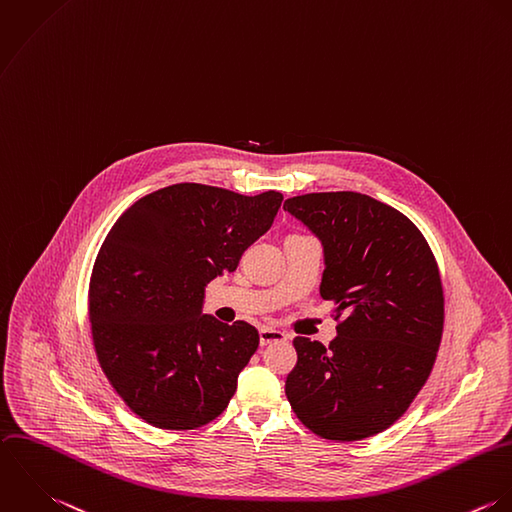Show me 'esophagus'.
<instances>
[{
    "mask_svg": "<svg viewBox=\"0 0 512 512\" xmlns=\"http://www.w3.org/2000/svg\"><path fill=\"white\" fill-rule=\"evenodd\" d=\"M286 334L272 330V328H262L260 330V345H270V343H278V341H286Z\"/></svg>",
    "mask_w": 512,
    "mask_h": 512,
    "instance_id": "1",
    "label": "esophagus"
}]
</instances>
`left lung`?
I'll list each match as a JSON object with an SVG mask.
<instances>
[{
    "label": "left lung",
    "instance_id": "left-lung-1",
    "mask_svg": "<svg viewBox=\"0 0 512 512\" xmlns=\"http://www.w3.org/2000/svg\"><path fill=\"white\" fill-rule=\"evenodd\" d=\"M324 248L320 294L343 316L328 347L296 338L286 395L298 419L332 441L393 425L425 385L443 334L433 252L399 210L361 192H312L284 202Z\"/></svg>",
    "mask_w": 512,
    "mask_h": 512
}]
</instances>
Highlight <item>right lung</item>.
<instances>
[{
	"mask_svg": "<svg viewBox=\"0 0 512 512\" xmlns=\"http://www.w3.org/2000/svg\"><path fill=\"white\" fill-rule=\"evenodd\" d=\"M282 200L180 182L137 200L109 230L89 284L93 343L147 423L186 431L226 409L260 338L246 322L204 314L206 284L236 270Z\"/></svg>",
	"mask_w": 512,
	"mask_h": 512,
	"instance_id": "1",
	"label": "right lung"
}]
</instances>
